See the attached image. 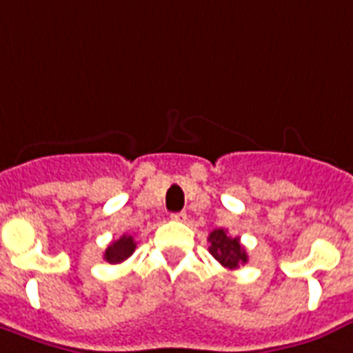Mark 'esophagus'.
Wrapping results in <instances>:
<instances>
[{
    "mask_svg": "<svg viewBox=\"0 0 353 353\" xmlns=\"http://www.w3.org/2000/svg\"><path fill=\"white\" fill-rule=\"evenodd\" d=\"M171 219L176 221V223H185L188 214H185V212H176V214H171Z\"/></svg>",
    "mask_w": 353,
    "mask_h": 353,
    "instance_id": "34e87169",
    "label": "esophagus"
}]
</instances>
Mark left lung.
<instances>
[{
  "mask_svg": "<svg viewBox=\"0 0 353 353\" xmlns=\"http://www.w3.org/2000/svg\"><path fill=\"white\" fill-rule=\"evenodd\" d=\"M208 241H210V248H208L210 254L226 269L234 270L248 261L247 250L239 243V237H230L223 228L212 232L208 236Z\"/></svg>",
  "mask_w": 353,
  "mask_h": 353,
  "instance_id": "left-lung-1",
  "label": "left lung"
}]
</instances>
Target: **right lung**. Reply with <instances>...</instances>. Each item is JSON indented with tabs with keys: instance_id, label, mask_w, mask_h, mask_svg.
<instances>
[{
	"instance_id": "right-lung-1",
	"label": "right lung",
	"mask_w": 353,
	"mask_h": 353,
	"mask_svg": "<svg viewBox=\"0 0 353 353\" xmlns=\"http://www.w3.org/2000/svg\"><path fill=\"white\" fill-rule=\"evenodd\" d=\"M136 250V243H134V237L125 234L117 241H114L112 245H108V248L105 250V259L108 263H121L128 256H132V252Z\"/></svg>"
}]
</instances>
